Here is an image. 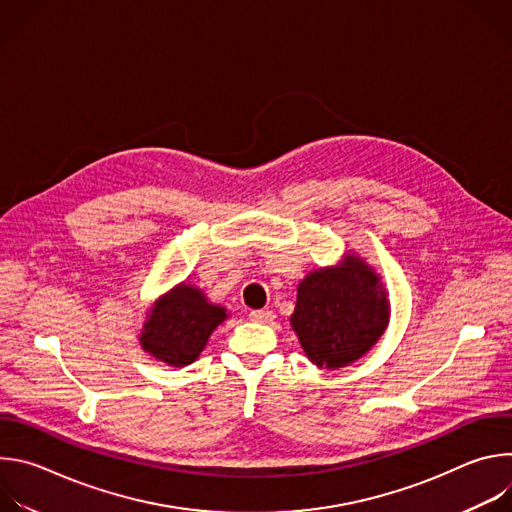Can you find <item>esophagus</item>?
<instances>
[{"mask_svg":"<svg viewBox=\"0 0 512 512\" xmlns=\"http://www.w3.org/2000/svg\"><path fill=\"white\" fill-rule=\"evenodd\" d=\"M249 318H251L253 322L267 324V322H271V320L275 318V314H273L271 310H251V312H249Z\"/></svg>","mask_w":512,"mask_h":512,"instance_id":"obj_1","label":"esophagus"}]
</instances>
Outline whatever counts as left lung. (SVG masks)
I'll return each instance as SVG.
<instances>
[{
  "label": "left lung",
  "mask_w": 512,
  "mask_h": 512,
  "mask_svg": "<svg viewBox=\"0 0 512 512\" xmlns=\"http://www.w3.org/2000/svg\"><path fill=\"white\" fill-rule=\"evenodd\" d=\"M389 322L383 283L362 259L344 267L310 273L298 287L291 314L308 358L326 369H340L367 352Z\"/></svg>",
  "instance_id": "obj_1"
}]
</instances>
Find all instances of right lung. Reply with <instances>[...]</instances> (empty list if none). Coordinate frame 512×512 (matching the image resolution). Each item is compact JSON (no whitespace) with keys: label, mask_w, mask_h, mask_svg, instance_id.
I'll use <instances>...</instances> for the list:
<instances>
[{"label":"right lung","mask_w":512,"mask_h":512,"mask_svg":"<svg viewBox=\"0 0 512 512\" xmlns=\"http://www.w3.org/2000/svg\"><path fill=\"white\" fill-rule=\"evenodd\" d=\"M225 318V308L208 304L200 289L182 283L152 308L139 342L152 356L184 367L198 358L212 330Z\"/></svg>","instance_id":"right-lung-1"}]
</instances>
